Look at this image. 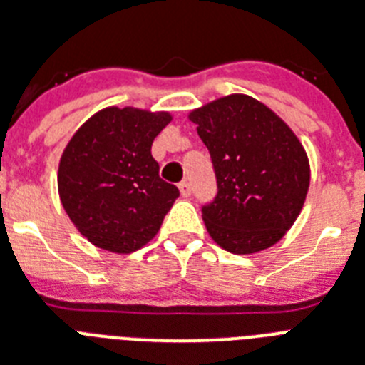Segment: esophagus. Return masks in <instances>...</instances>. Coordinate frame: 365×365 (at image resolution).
Here are the masks:
<instances>
[{
	"label": "esophagus",
	"mask_w": 365,
	"mask_h": 365,
	"mask_svg": "<svg viewBox=\"0 0 365 365\" xmlns=\"http://www.w3.org/2000/svg\"><path fill=\"white\" fill-rule=\"evenodd\" d=\"M179 192L182 197H190V194H192V186H190L188 180H182L179 185Z\"/></svg>",
	"instance_id": "obj_1"
}]
</instances>
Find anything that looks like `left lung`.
<instances>
[{"label": "left lung", "mask_w": 365, "mask_h": 365, "mask_svg": "<svg viewBox=\"0 0 365 365\" xmlns=\"http://www.w3.org/2000/svg\"><path fill=\"white\" fill-rule=\"evenodd\" d=\"M188 119L207 145L218 194L203 207L210 239L231 254H255L284 239L306 201L309 160L284 119L248 95L222 96Z\"/></svg>", "instance_id": "obj_1"}]
</instances>
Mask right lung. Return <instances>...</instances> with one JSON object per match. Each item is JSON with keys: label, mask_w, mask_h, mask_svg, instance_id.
Here are the masks:
<instances>
[{"label": "right lung", "mask_w": 365, "mask_h": 365, "mask_svg": "<svg viewBox=\"0 0 365 365\" xmlns=\"http://www.w3.org/2000/svg\"><path fill=\"white\" fill-rule=\"evenodd\" d=\"M170 123V111L104 108L74 132L63 150L59 200L96 248L130 254L160 230L179 190L160 179L150 145Z\"/></svg>", "instance_id": "obj_1"}]
</instances>
